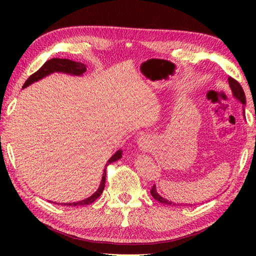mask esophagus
Returning a JSON list of instances; mask_svg holds the SVG:
<instances>
[{"instance_id":"esophagus-1","label":"esophagus","mask_w":256,"mask_h":256,"mask_svg":"<svg viewBox=\"0 0 256 256\" xmlns=\"http://www.w3.org/2000/svg\"><path fill=\"white\" fill-rule=\"evenodd\" d=\"M138 145H140L142 148H144V150H148L150 146V138L146 136V135H143V136H140V138H138Z\"/></svg>"}]
</instances>
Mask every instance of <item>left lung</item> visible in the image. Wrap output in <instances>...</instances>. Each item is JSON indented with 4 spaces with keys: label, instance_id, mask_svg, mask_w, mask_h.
Returning a JSON list of instances; mask_svg holds the SVG:
<instances>
[{
    "label": "left lung",
    "instance_id": "8db88e82",
    "mask_svg": "<svg viewBox=\"0 0 256 256\" xmlns=\"http://www.w3.org/2000/svg\"><path fill=\"white\" fill-rule=\"evenodd\" d=\"M228 81H229L230 88H231V90H232V92H233V94H234V96L238 100H240V101L243 103V104H246V94H244V91H243V89H242L241 84H238L236 79H233L232 77H229V78H228ZM150 194H152V196H153V197H154V199H156L157 201H160V202H162V204H172V206L175 204L170 202V201L166 200L165 198L160 197V196L158 194H157L155 186L152 187V189H150Z\"/></svg>",
    "mask_w": 256,
    "mask_h": 256
}]
</instances>
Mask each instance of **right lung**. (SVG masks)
<instances>
[{
    "mask_svg": "<svg viewBox=\"0 0 256 256\" xmlns=\"http://www.w3.org/2000/svg\"><path fill=\"white\" fill-rule=\"evenodd\" d=\"M86 66L84 64L81 62H76L70 60V59H60V58H52L50 60L46 62L42 66L37 70L36 72L32 74V76H30V78L25 81V84L23 86V88L25 86H30V84L35 82V81L40 80L42 78L46 77L47 74H50L54 72H66V74H76V76H80L84 72H86ZM122 157V150H118L116 154H114L110 160H108L106 168H104V172H103V176H102V180H101V184L99 189L96 190V192L90 196L89 198H86L82 201H78V202H72V204H68V206H86V204H90L96 201L98 198L100 197L103 189L106 187V167L108 164H111L113 162H116Z\"/></svg>",
    "mask_w": 256,
    "mask_h": 256,
    "instance_id": "right-lung-1",
    "label": "right lung"
}]
</instances>
